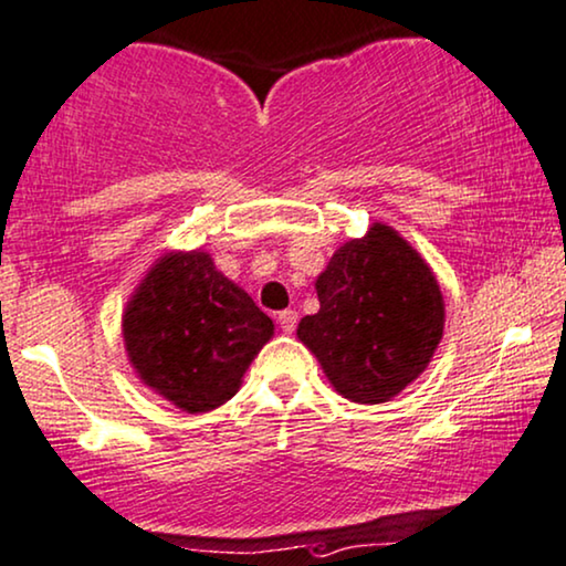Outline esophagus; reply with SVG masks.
Masks as SVG:
<instances>
[{"label": "esophagus", "instance_id": "esophagus-1", "mask_svg": "<svg viewBox=\"0 0 566 566\" xmlns=\"http://www.w3.org/2000/svg\"><path fill=\"white\" fill-rule=\"evenodd\" d=\"M279 326H282V332L284 334H292L297 328V321H300V316H297V311L295 307H287V311H282L279 313Z\"/></svg>", "mask_w": 566, "mask_h": 566}]
</instances>
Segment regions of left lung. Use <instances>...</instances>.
<instances>
[{
  "instance_id": "left-lung-1",
  "label": "left lung",
  "mask_w": 566,
  "mask_h": 566,
  "mask_svg": "<svg viewBox=\"0 0 566 566\" xmlns=\"http://www.w3.org/2000/svg\"><path fill=\"white\" fill-rule=\"evenodd\" d=\"M321 311L297 326L342 397L378 405L423 374L443 334L433 271L391 227L349 240L316 282Z\"/></svg>"
}]
</instances>
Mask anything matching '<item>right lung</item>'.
I'll use <instances>...</instances> for the list:
<instances>
[{
    "label": "right lung",
    "mask_w": 566,
    "mask_h": 566,
    "mask_svg": "<svg viewBox=\"0 0 566 566\" xmlns=\"http://www.w3.org/2000/svg\"><path fill=\"white\" fill-rule=\"evenodd\" d=\"M125 347L143 381L180 410L209 412L240 389L274 324L206 253H169L127 305Z\"/></svg>",
    "instance_id": "1"
}]
</instances>
